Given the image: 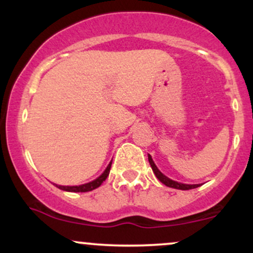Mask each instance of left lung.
Wrapping results in <instances>:
<instances>
[{
    "label": "left lung",
    "mask_w": 253,
    "mask_h": 253,
    "mask_svg": "<svg viewBox=\"0 0 253 253\" xmlns=\"http://www.w3.org/2000/svg\"><path fill=\"white\" fill-rule=\"evenodd\" d=\"M149 162H150V165L151 168H152L153 172H155V175L157 178L159 179L163 184L167 185V187H170V188H175V189H181V190H189V189H194V188H197L200 187V184H183V183H178L176 181H172V179L168 178L167 176H164L163 173L161 172V171L158 170V168L156 167V164L153 163L152 158H151V156L149 155Z\"/></svg>",
    "instance_id": "left-lung-1"
}]
</instances>
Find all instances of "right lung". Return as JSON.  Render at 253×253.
Segmentation results:
<instances>
[{
  "mask_svg": "<svg viewBox=\"0 0 253 253\" xmlns=\"http://www.w3.org/2000/svg\"><path fill=\"white\" fill-rule=\"evenodd\" d=\"M110 167H112V162H110L107 169L103 171V173L100 177H97L96 179H94L92 182L86 183V184H82V185H74V187H65V185H57L59 189L65 190V191H72V193H85V191H91L96 188L100 187L102 184L103 181H106V178L109 175V171H110Z\"/></svg>",
  "mask_w": 253,
  "mask_h": 253,
  "instance_id": "obj_1",
  "label": "right lung"
}]
</instances>
